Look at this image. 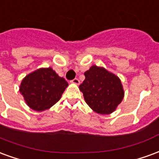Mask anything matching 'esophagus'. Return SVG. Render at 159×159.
<instances>
[{
    "label": "esophagus",
    "mask_w": 159,
    "mask_h": 159,
    "mask_svg": "<svg viewBox=\"0 0 159 159\" xmlns=\"http://www.w3.org/2000/svg\"><path fill=\"white\" fill-rule=\"evenodd\" d=\"M70 83H74V84H76V85H78L80 83V81L78 78H75V79H73L72 81H70Z\"/></svg>",
    "instance_id": "obj_1"
}]
</instances>
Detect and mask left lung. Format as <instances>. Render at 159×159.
<instances>
[{
	"mask_svg": "<svg viewBox=\"0 0 159 159\" xmlns=\"http://www.w3.org/2000/svg\"><path fill=\"white\" fill-rule=\"evenodd\" d=\"M84 76L85 80L79 88L90 108L100 114L114 111L124 95L119 78L96 66H91Z\"/></svg>",
	"mask_w": 159,
	"mask_h": 159,
	"instance_id": "left-lung-1",
	"label": "left lung"
}]
</instances>
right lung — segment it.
I'll return each mask as SVG.
<instances>
[{
  "instance_id": "obj_1",
  "label": "right lung",
  "mask_w": 159,
  "mask_h": 159,
  "mask_svg": "<svg viewBox=\"0 0 159 159\" xmlns=\"http://www.w3.org/2000/svg\"><path fill=\"white\" fill-rule=\"evenodd\" d=\"M67 86L65 78L52 68H41L23 79L19 92L31 109L42 111L59 101Z\"/></svg>"
}]
</instances>
